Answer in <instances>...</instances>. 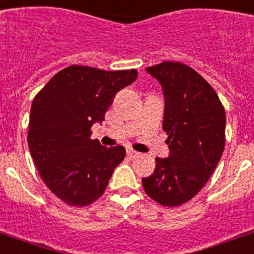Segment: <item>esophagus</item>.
I'll return each mask as SVG.
<instances>
[{
	"instance_id": "34e87169",
	"label": "esophagus",
	"mask_w": 254,
	"mask_h": 254,
	"mask_svg": "<svg viewBox=\"0 0 254 254\" xmlns=\"http://www.w3.org/2000/svg\"><path fill=\"white\" fill-rule=\"evenodd\" d=\"M127 155L130 157V159H134V157H137L138 156V152L133 151V149H127Z\"/></svg>"
}]
</instances>
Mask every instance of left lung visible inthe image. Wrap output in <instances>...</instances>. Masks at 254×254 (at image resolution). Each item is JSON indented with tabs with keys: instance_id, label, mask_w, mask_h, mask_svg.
Here are the masks:
<instances>
[{
	"instance_id": "left-lung-1",
	"label": "left lung",
	"mask_w": 254,
	"mask_h": 254,
	"mask_svg": "<svg viewBox=\"0 0 254 254\" xmlns=\"http://www.w3.org/2000/svg\"><path fill=\"white\" fill-rule=\"evenodd\" d=\"M145 69L163 90L170 153L156 157L155 171L142 178V186L157 203L175 207L194 198L219 163L226 116L213 87L189 65L163 62Z\"/></svg>"
}]
</instances>
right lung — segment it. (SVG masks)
Masks as SVG:
<instances>
[{
    "instance_id": "obj_1",
    "label": "right lung",
    "mask_w": 254,
    "mask_h": 254,
    "mask_svg": "<svg viewBox=\"0 0 254 254\" xmlns=\"http://www.w3.org/2000/svg\"><path fill=\"white\" fill-rule=\"evenodd\" d=\"M136 79V69L69 65L33 99L28 132L32 159L47 187L69 206L95 202L124 160V146L106 148L90 140V129L105 120L116 94Z\"/></svg>"
}]
</instances>
